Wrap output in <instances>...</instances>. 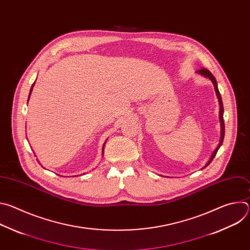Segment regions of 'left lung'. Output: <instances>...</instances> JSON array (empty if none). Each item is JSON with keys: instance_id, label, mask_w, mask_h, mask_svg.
<instances>
[{"instance_id": "left-lung-1", "label": "left lung", "mask_w": 250, "mask_h": 250, "mask_svg": "<svg viewBox=\"0 0 250 250\" xmlns=\"http://www.w3.org/2000/svg\"><path fill=\"white\" fill-rule=\"evenodd\" d=\"M197 73L198 74H200V75H202V76H204V77H206V78H208V79H209L210 81H211V83L213 84V87H215V91H216V94H217V97H218V100H219V104H220V122H221V139H220V144H219V146H217V148L215 149V151L212 152V154H211V156H210V158H209V160L207 162V164L202 168V169H204V168H206L211 161H212V159H213V157L216 156V154H217V152H218V150H219V148L222 146V145H223V141H224V137H225V123H224V105H223V101H222V97H221V94H220V91H219V88H218V83H217V80H216V78L213 77V75L209 72V71L208 70V69H206V68H203V69H201V70H198L197 71Z\"/></svg>"}]
</instances>
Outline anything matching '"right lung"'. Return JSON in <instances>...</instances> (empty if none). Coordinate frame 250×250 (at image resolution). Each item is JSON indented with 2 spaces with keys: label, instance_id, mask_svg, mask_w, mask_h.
<instances>
[{
  "label": "right lung",
  "instance_id": "1",
  "mask_svg": "<svg viewBox=\"0 0 250 250\" xmlns=\"http://www.w3.org/2000/svg\"><path fill=\"white\" fill-rule=\"evenodd\" d=\"M34 84H35V82L32 84L31 88H30V91H29V95H28V99H27V102H28V100H29V97H30V94H31V92H32V89H33V86H34ZM105 141H106V140H105ZM105 141H104V146H103V148H102V154H104V145H105Z\"/></svg>",
  "mask_w": 250,
  "mask_h": 250
}]
</instances>
